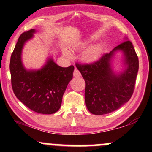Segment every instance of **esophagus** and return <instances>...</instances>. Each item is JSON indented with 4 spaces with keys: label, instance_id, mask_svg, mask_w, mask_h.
Wrapping results in <instances>:
<instances>
[{
    "label": "esophagus",
    "instance_id": "34e87169",
    "mask_svg": "<svg viewBox=\"0 0 152 152\" xmlns=\"http://www.w3.org/2000/svg\"><path fill=\"white\" fill-rule=\"evenodd\" d=\"M73 75L76 77H78L81 76V73H80V72L77 70V69L75 68L74 70V72H73Z\"/></svg>",
    "mask_w": 152,
    "mask_h": 152
}]
</instances>
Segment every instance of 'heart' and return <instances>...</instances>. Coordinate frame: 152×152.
Here are the masks:
<instances>
[{
  "label": "heart",
  "mask_w": 152,
  "mask_h": 152,
  "mask_svg": "<svg viewBox=\"0 0 152 152\" xmlns=\"http://www.w3.org/2000/svg\"><path fill=\"white\" fill-rule=\"evenodd\" d=\"M89 44L88 42H81L80 44L75 45L73 47L75 50H80L82 48L87 47V45ZM102 53V46L100 44L91 45L82 52V61L87 63H92L98 61L100 58L101 56ZM64 54L67 57H70L71 53L69 50H64Z\"/></svg>",
  "instance_id": "1"
}]
</instances>
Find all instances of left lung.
Segmentation results:
<instances>
[{
  "instance_id": "left-lung-1",
  "label": "left lung",
  "mask_w": 152,
  "mask_h": 152,
  "mask_svg": "<svg viewBox=\"0 0 152 152\" xmlns=\"http://www.w3.org/2000/svg\"><path fill=\"white\" fill-rule=\"evenodd\" d=\"M125 40L95 63L75 64L86 83V106L94 115L115 111L128 102L133 94L139 60L132 43L127 38ZM118 51L123 52L125 68L121 73H116L111 63Z\"/></svg>"
}]
</instances>
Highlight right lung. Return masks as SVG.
Segmentation results:
<instances>
[{"instance_id":"add662e5","label":"right lung","mask_w":152,"mask_h":152,"mask_svg":"<svg viewBox=\"0 0 152 152\" xmlns=\"http://www.w3.org/2000/svg\"><path fill=\"white\" fill-rule=\"evenodd\" d=\"M36 30L22 33L10 58V70L12 90L17 98L33 111L52 114L61 108L67 86L72 79L74 66L62 67L49 57L39 70H27L22 61L25 43Z\"/></svg>"}]
</instances>
